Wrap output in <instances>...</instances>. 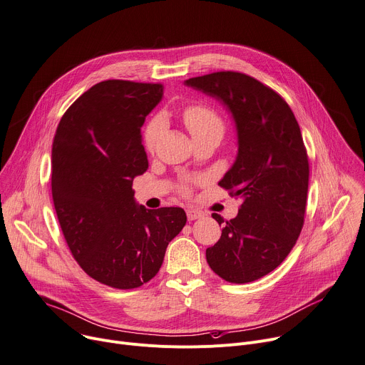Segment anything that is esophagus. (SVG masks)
I'll return each instance as SVG.
<instances>
[{"mask_svg": "<svg viewBox=\"0 0 365 365\" xmlns=\"http://www.w3.org/2000/svg\"><path fill=\"white\" fill-rule=\"evenodd\" d=\"M201 216H203V215H201L197 210H187V219L188 220H195V219H200Z\"/></svg>", "mask_w": 365, "mask_h": 365, "instance_id": "1", "label": "esophagus"}]
</instances>
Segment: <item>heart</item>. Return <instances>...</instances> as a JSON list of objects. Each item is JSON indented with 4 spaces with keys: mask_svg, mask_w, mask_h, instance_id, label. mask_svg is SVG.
Instances as JSON below:
<instances>
[{
    "mask_svg": "<svg viewBox=\"0 0 365 365\" xmlns=\"http://www.w3.org/2000/svg\"><path fill=\"white\" fill-rule=\"evenodd\" d=\"M182 121L188 132L191 133L192 139L209 135H216L222 138L223 135V120L210 107L201 104L185 107L182 110ZM162 128H164V123H162V120L159 117L152 118L146 125L143 130V146L146 150H152L155 148L162 132Z\"/></svg>",
    "mask_w": 365,
    "mask_h": 365,
    "instance_id": "b5f03b06",
    "label": "heart"
}]
</instances>
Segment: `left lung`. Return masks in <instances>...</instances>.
Masks as SVG:
<instances>
[{
	"mask_svg": "<svg viewBox=\"0 0 365 365\" xmlns=\"http://www.w3.org/2000/svg\"><path fill=\"white\" fill-rule=\"evenodd\" d=\"M184 84L219 100L235 121L237 155L219 185L244 203L226 223L212 215L225 226L206 258L219 277L245 284L284 261L302 232L309 187L302 132L289 104L250 75L223 71Z\"/></svg>",
	"mask_w": 365,
	"mask_h": 365,
	"instance_id": "obj_1",
	"label": "left lung"
}]
</instances>
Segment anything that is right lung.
<instances>
[{
	"mask_svg": "<svg viewBox=\"0 0 365 365\" xmlns=\"http://www.w3.org/2000/svg\"><path fill=\"white\" fill-rule=\"evenodd\" d=\"M162 84L108 79L62 115L52 145V197L66 244L91 278L129 290L152 279L187 222L181 207L149 210L132 182L148 170L140 128Z\"/></svg>",
	"mask_w": 365,
	"mask_h": 365,
	"instance_id": "add662e5",
	"label": "right lung"
}]
</instances>
